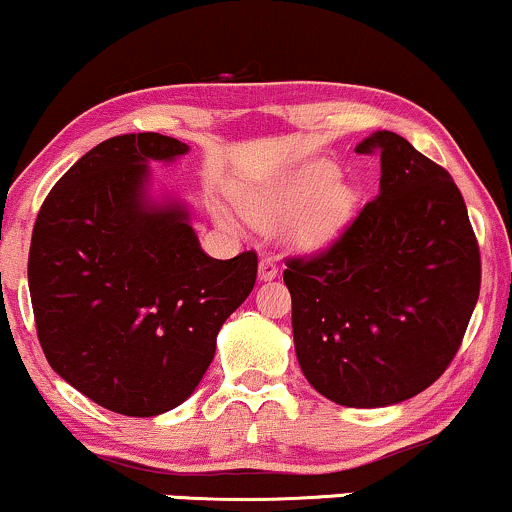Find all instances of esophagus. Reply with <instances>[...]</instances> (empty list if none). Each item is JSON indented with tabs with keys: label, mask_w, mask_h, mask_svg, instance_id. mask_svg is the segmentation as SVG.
<instances>
[{
	"label": "esophagus",
	"mask_w": 512,
	"mask_h": 512,
	"mask_svg": "<svg viewBox=\"0 0 512 512\" xmlns=\"http://www.w3.org/2000/svg\"><path fill=\"white\" fill-rule=\"evenodd\" d=\"M279 276V264L272 257H262L260 260V281H274Z\"/></svg>",
	"instance_id": "1"
}]
</instances>
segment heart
Returning <instances> with one entry per match:
<instances>
[{
	"instance_id": "1",
	"label": "heart",
	"mask_w": 512,
	"mask_h": 512,
	"mask_svg": "<svg viewBox=\"0 0 512 512\" xmlns=\"http://www.w3.org/2000/svg\"><path fill=\"white\" fill-rule=\"evenodd\" d=\"M233 200L257 229L272 231L288 217V240L295 250L319 252L346 231L355 207V193L338 181L331 164L317 162L281 178L243 183ZM221 219L226 221L224 214Z\"/></svg>"
}]
</instances>
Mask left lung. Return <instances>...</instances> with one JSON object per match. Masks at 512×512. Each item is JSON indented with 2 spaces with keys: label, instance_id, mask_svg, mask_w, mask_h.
Wrapping results in <instances>:
<instances>
[{
  "label": "left lung",
  "instance_id": "obj_1",
  "mask_svg": "<svg viewBox=\"0 0 512 512\" xmlns=\"http://www.w3.org/2000/svg\"><path fill=\"white\" fill-rule=\"evenodd\" d=\"M379 195L312 260H288L298 365L346 408H386L432 386L458 353L479 298V248L451 174L391 131Z\"/></svg>",
  "mask_w": 512,
  "mask_h": 512
}]
</instances>
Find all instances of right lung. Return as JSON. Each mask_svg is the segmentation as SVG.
Here are the masks:
<instances>
[{
  "label": "right lung",
  "instance_id": "obj_1",
  "mask_svg": "<svg viewBox=\"0 0 512 512\" xmlns=\"http://www.w3.org/2000/svg\"><path fill=\"white\" fill-rule=\"evenodd\" d=\"M188 150L159 133L104 140L59 178L30 240L28 286L47 362L119 415L181 405L257 279L255 252L214 260L186 202L152 193L150 162Z\"/></svg>",
  "mask_w": 512,
  "mask_h": 512
}]
</instances>
